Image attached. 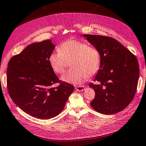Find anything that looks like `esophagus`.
<instances>
[{"label":"esophagus","mask_w":146,"mask_h":146,"mask_svg":"<svg viewBox=\"0 0 146 146\" xmlns=\"http://www.w3.org/2000/svg\"><path fill=\"white\" fill-rule=\"evenodd\" d=\"M75 89L78 91H83L85 89V88L83 86H77L75 87Z\"/></svg>","instance_id":"1"}]
</instances>
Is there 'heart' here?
<instances>
[{"label": "heart", "instance_id": "heart-1", "mask_svg": "<svg viewBox=\"0 0 146 146\" xmlns=\"http://www.w3.org/2000/svg\"><path fill=\"white\" fill-rule=\"evenodd\" d=\"M58 52L50 55L48 62L52 70L62 74L70 65L72 68L62 75L65 82L78 84L96 74L101 66V56L96 47L79 40L70 39L60 44Z\"/></svg>", "mask_w": 146, "mask_h": 146}]
</instances>
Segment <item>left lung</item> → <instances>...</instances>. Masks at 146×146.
I'll list each match as a JSON object with an SVG mask.
<instances>
[{
	"instance_id": "8db88e82",
	"label": "left lung",
	"mask_w": 146,
	"mask_h": 146,
	"mask_svg": "<svg viewBox=\"0 0 146 146\" xmlns=\"http://www.w3.org/2000/svg\"><path fill=\"white\" fill-rule=\"evenodd\" d=\"M84 37L99 50L101 66L94 81L90 83L95 91L91 106L103 114H113L125 109L136 91L139 67L136 57L113 38L84 34Z\"/></svg>"
}]
</instances>
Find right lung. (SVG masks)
<instances>
[{
    "instance_id": "right-lung-1",
    "label": "right lung",
    "mask_w": 146,
    "mask_h": 146,
    "mask_svg": "<svg viewBox=\"0 0 146 146\" xmlns=\"http://www.w3.org/2000/svg\"><path fill=\"white\" fill-rule=\"evenodd\" d=\"M55 46L51 40L33 43L8 63L10 96L22 111L38 119L58 116L74 91L72 84L59 80L50 65L48 58ZM56 82L60 85L52 88Z\"/></svg>"
}]
</instances>
